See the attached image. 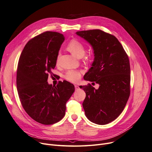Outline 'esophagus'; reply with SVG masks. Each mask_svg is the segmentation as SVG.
Here are the masks:
<instances>
[{
  "label": "esophagus",
  "mask_w": 152,
  "mask_h": 152,
  "mask_svg": "<svg viewBox=\"0 0 152 152\" xmlns=\"http://www.w3.org/2000/svg\"><path fill=\"white\" fill-rule=\"evenodd\" d=\"M75 90L77 91V90L80 89V87H79V86H78V85H75Z\"/></svg>",
  "instance_id": "34e87169"
}]
</instances>
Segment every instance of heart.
<instances>
[{"label": "heart", "mask_w": 152, "mask_h": 152, "mask_svg": "<svg viewBox=\"0 0 152 152\" xmlns=\"http://www.w3.org/2000/svg\"><path fill=\"white\" fill-rule=\"evenodd\" d=\"M67 49L68 50L73 54L75 57L78 58L82 57L85 53V47L83 43L77 39H72L70 41L69 44L67 45ZM59 57H60V53L57 54L56 58V64H58L59 62ZM93 58V54L90 53L88 56L85 57L84 60L85 61H90ZM64 77L67 80L76 83L77 82L81 77V72L78 70H67L65 74L64 75Z\"/></svg>", "instance_id": "b5f03b06"}]
</instances>
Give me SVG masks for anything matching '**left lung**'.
I'll return each mask as SVG.
<instances>
[{
    "label": "left lung",
    "mask_w": 152,
    "mask_h": 152,
    "mask_svg": "<svg viewBox=\"0 0 152 152\" xmlns=\"http://www.w3.org/2000/svg\"><path fill=\"white\" fill-rule=\"evenodd\" d=\"M76 34L92 46L95 59L84 75L85 80L99 85L81 86L86 93L83 102L85 115L99 125L110 123L124 110L130 96L131 67L129 57L114 35L96 29Z\"/></svg>",
    "instance_id": "8db88e82"
}]
</instances>
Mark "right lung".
<instances>
[{"instance_id": "1", "label": "right lung", "mask_w": 152, "mask_h": 152, "mask_svg": "<svg viewBox=\"0 0 152 152\" xmlns=\"http://www.w3.org/2000/svg\"><path fill=\"white\" fill-rule=\"evenodd\" d=\"M65 37L61 33L45 31L29 41L21 52L17 72V87L26 113L35 121L50 125L66 114V103L75 91L73 84L64 80L49 85L53 70Z\"/></svg>"}]
</instances>
